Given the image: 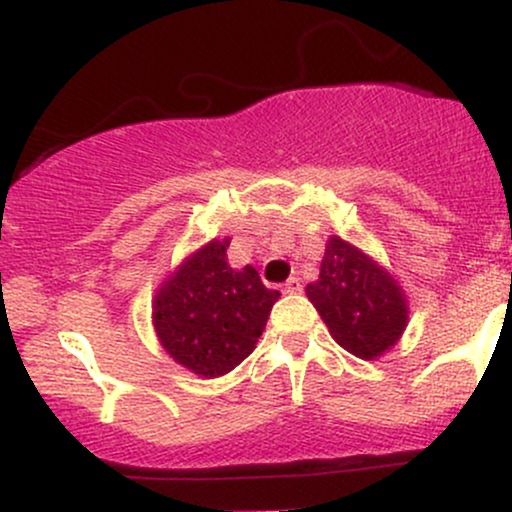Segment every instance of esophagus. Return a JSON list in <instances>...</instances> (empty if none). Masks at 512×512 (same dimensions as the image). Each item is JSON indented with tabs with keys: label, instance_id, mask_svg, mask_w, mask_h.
<instances>
[{
	"label": "esophagus",
	"instance_id": "esophagus-1",
	"mask_svg": "<svg viewBox=\"0 0 512 512\" xmlns=\"http://www.w3.org/2000/svg\"><path fill=\"white\" fill-rule=\"evenodd\" d=\"M303 291V284L298 276H291V279H286L284 284V293H301Z\"/></svg>",
	"mask_w": 512,
	"mask_h": 512
}]
</instances>
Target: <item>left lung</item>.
Here are the masks:
<instances>
[{"mask_svg":"<svg viewBox=\"0 0 512 512\" xmlns=\"http://www.w3.org/2000/svg\"><path fill=\"white\" fill-rule=\"evenodd\" d=\"M332 339L363 361L390 351L409 322V303L383 264L349 240L330 236L320 276L305 286Z\"/></svg>","mask_w":512,"mask_h":512,"instance_id":"8db88e82","label":"left lung"}]
</instances>
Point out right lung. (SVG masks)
Returning <instances> with one entry per match:
<instances>
[{"instance_id": "1", "label": "right lung", "mask_w": 512, "mask_h": 512, "mask_svg": "<svg viewBox=\"0 0 512 512\" xmlns=\"http://www.w3.org/2000/svg\"><path fill=\"white\" fill-rule=\"evenodd\" d=\"M214 238L187 255L158 286L151 322L166 354L199 378H221L255 351L281 293L255 267L233 269Z\"/></svg>"}]
</instances>
